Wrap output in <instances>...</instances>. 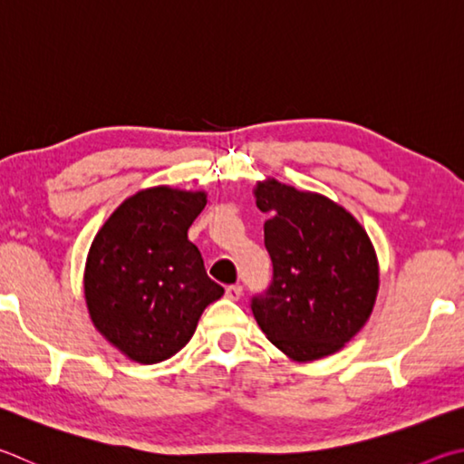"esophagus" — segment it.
Masks as SVG:
<instances>
[{"label":"esophagus","instance_id":"34e87169","mask_svg":"<svg viewBox=\"0 0 464 464\" xmlns=\"http://www.w3.org/2000/svg\"><path fill=\"white\" fill-rule=\"evenodd\" d=\"M241 294H243V288L239 284H235V285H229V288L225 290V296L229 298V300H239L241 298Z\"/></svg>","mask_w":464,"mask_h":464}]
</instances>
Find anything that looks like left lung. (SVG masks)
I'll list each match as a JSON object with an SVG mask.
<instances>
[{"label":"left lung","mask_w":464,"mask_h":464,"mask_svg":"<svg viewBox=\"0 0 464 464\" xmlns=\"http://www.w3.org/2000/svg\"><path fill=\"white\" fill-rule=\"evenodd\" d=\"M256 205L269 218L264 241L274 280L251 310L285 357L308 363L341 351L373 313L379 261L347 208L276 179L259 180Z\"/></svg>","instance_id":"obj_1"}]
</instances>
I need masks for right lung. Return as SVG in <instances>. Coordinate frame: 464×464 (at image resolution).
Listing matches in <instances>:
<instances>
[{
    "label": "right lung",
    "mask_w": 464,
    "mask_h": 464,
    "mask_svg": "<svg viewBox=\"0 0 464 464\" xmlns=\"http://www.w3.org/2000/svg\"><path fill=\"white\" fill-rule=\"evenodd\" d=\"M205 190L151 187L117 207L92 239L82 290L92 326L136 363L176 355L223 288L205 272L188 229Z\"/></svg>",
    "instance_id": "obj_1"
}]
</instances>
